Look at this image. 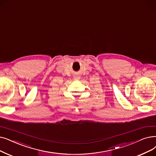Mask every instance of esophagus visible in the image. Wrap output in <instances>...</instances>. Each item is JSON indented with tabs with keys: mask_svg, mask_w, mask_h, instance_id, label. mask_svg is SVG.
<instances>
[{
	"mask_svg": "<svg viewBox=\"0 0 156 156\" xmlns=\"http://www.w3.org/2000/svg\"><path fill=\"white\" fill-rule=\"evenodd\" d=\"M75 79H76V80H78V79H80V77H79V76H76V77L75 78Z\"/></svg>",
	"mask_w": 156,
	"mask_h": 156,
	"instance_id": "1",
	"label": "esophagus"
}]
</instances>
